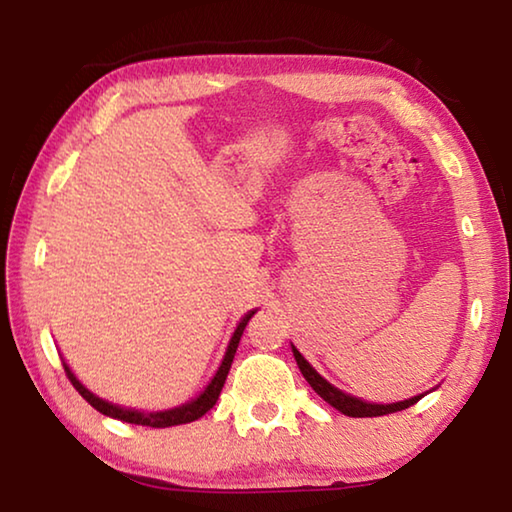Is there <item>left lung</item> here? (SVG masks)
Here are the masks:
<instances>
[{
  "label": "left lung",
  "instance_id": "obj_1",
  "mask_svg": "<svg viewBox=\"0 0 512 512\" xmlns=\"http://www.w3.org/2000/svg\"><path fill=\"white\" fill-rule=\"evenodd\" d=\"M293 357L298 361V368L302 372V377L309 381V386L314 388V391L323 397L327 404H332L334 409H339L341 413L350 415V418H377V415H388V413H397V411H404L409 409L411 404L420 402V397H411V400H404V402H395V404H368L359 400V397H352V395H345L339 388H334L329 384L327 379H323L318 375V372L309 366L307 359L302 357V354L293 348Z\"/></svg>",
  "mask_w": 512,
  "mask_h": 512
}]
</instances>
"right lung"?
Masks as SVG:
<instances>
[{
	"label": "right lung",
	"instance_id": "1",
	"mask_svg": "<svg viewBox=\"0 0 512 512\" xmlns=\"http://www.w3.org/2000/svg\"><path fill=\"white\" fill-rule=\"evenodd\" d=\"M255 311H250V314L244 316V320H241L239 327L235 329V336H232V341L228 345V352H225V357L221 361V368L216 370L214 379L210 381V386L205 388V391L196 397L194 402L189 404H183L178 406V409H171V411H160V413H140V411H128V409H121V406H115L110 402H103L99 400L97 395H92L88 388H85L79 379L74 377V372L69 370L67 363H63L65 368V375L67 379L72 381V386L76 388V391L81 393V397L85 402H88L90 406H94L99 413L103 415H110V418H117V420H124V422H131V424H142V427H173V424H187V422H194L198 418H203V415L212 409V406L216 404V400H219L221 395V388L225 384V377H228L230 372V366H232V359H235V352L239 348V341H241V334H244V329L248 325V320L253 318Z\"/></svg>",
	"mask_w": 512,
	"mask_h": 512
}]
</instances>
